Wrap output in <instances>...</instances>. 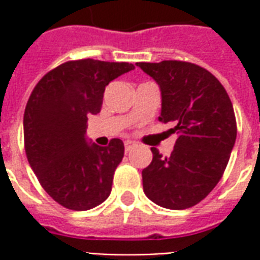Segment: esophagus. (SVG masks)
Returning a JSON list of instances; mask_svg holds the SVG:
<instances>
[{"instance_id": "34e87169", "label": "esophagus", "mask_w": 260, "mask_h": 260, "mask_svg": "<svg viewBox=\"0 0 260 260\" xmlns=\"http://www.w3.org/2000/svg\"><path fill=\"white\" fill-rule=\"evenodd\" d=\"M124 145H125V150L128 152V150H131L132 147L135 146V142H132V141H125V142H124Z\"/></svg>"}]
</instances>
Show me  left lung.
<instances>
[{"instance_id":"obj_1","label":"left lung","mask_w":260,"mask_h":260,"mask_svg":"<svg viewBox=\"0 0 260 260\" xmlns=\"http://www.w3.org/2000/svg\"><path fill=\"white\" fill-rule=\"evenodd\" d=\"M161 91L160 122H173L174 150L142 171L143 192L173 210L195 206L221 178L237 138L234 108L223 85L209 71L184 61L136 62Z\"/></svg>"}]
</instances>
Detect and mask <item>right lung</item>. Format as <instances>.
Masks as SVG:
<instances>
[{"label": "right lung", "instance_id": "add662e5", "mask_svg": "<svg viewBox=\"0 0 260 260\" xmlns=\"http://www.w3.org/2000/svg\"><path fill=\"white\" fill-rule=\"evenodd\" d=\"M134 68L128 62L69 61L44 75L31 91L23 115L26 156L44 191L67 209L89 210L110 196L124 143H91L86 122L100 113L106 86Z\"/></svg>", "mask_w": 260, "mask_h": 260}]
</instances>
